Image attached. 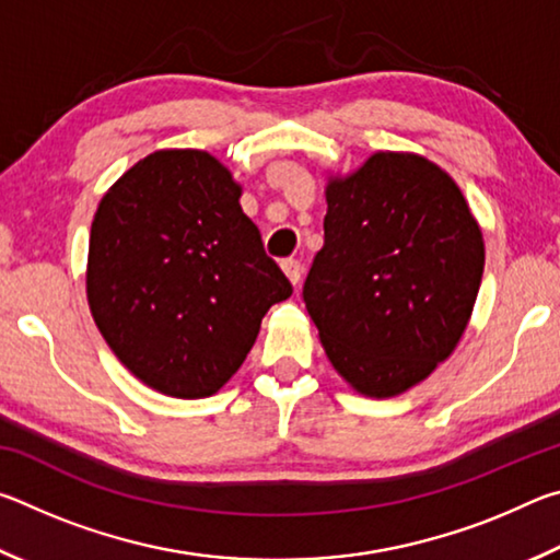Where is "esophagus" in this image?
Returning <instances> with one entry per match:
<instances>
[{"instance_id":"1","label":"esophagus","mask_w":560,"mask_h":560,"mask_svg":"<svg viewBox=\"0 0 560 560\" xmlns=\"http://www.w3.org/2000/svg\"><path fill=\"white\" fill-rule=\"evenodd\" d=\"M281 269H283V273H287V279L293 283V287H299L301 273H303L301 261H296V259H287V261H281Z\"/></svg>"}]
</instances>
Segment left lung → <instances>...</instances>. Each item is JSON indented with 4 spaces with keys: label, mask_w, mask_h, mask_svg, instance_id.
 I'll use <instances>...</instances> for the list:
<instances>
[{
    "label": "left lung",
    "mask_w": 560,
    "mask_h": 560,
    "mask_svg": "<svg viewBox=\"0 0 560 560\" xmlns=\"http://www.w3.org/2000/svg\"><path fill=\"white\" fill-rule=\"evenodd\" d=\"M324 249L303 301L330 365L365 397H395L447 360L485 273V236L432 160L381 150L326 185Z\"/></svg>",
    "instance_id": "obj_1"
}]
</instances>
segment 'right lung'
I'll return each instance as SVG.
<instances>
[{"instance_id": "1", "label": "right lung", "mask_w": 560, "mask_h": 560, "mask_svg": "<svg viewBox=\"0 0 560 560\" xmlns=\"http://www.w3.org/2000/svg\"><path fill=\"white\" fill-rule=\"evenodd\" d=\"M205 150H155L101 197L86 296L113 353L153 390L200 400L240 371L291 283Z\"/></svg>"}]
</instances>
